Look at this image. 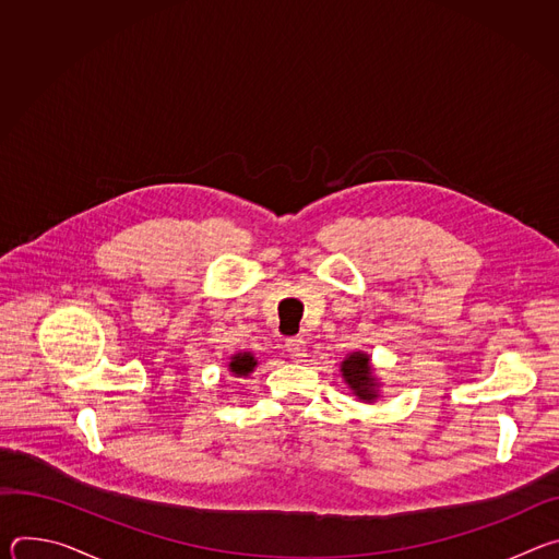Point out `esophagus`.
Returning a JSON list of instances; mask_svg holds the SVG:
<instances>
[{
    "mask_svg": "<svg viewBox=\"0 0 559 559\" xmlns=\"http://www.w3.org/2000/svg\"><path fill=\"white\" fill-rule=\"evenodd\" d=\"M285 352L292 356V358H296V360H300V358H305L307 354V347H305V341L300 338V336H292V338H287L285 341Z\"/></svg>",
    "mask_w": 559,
    "mask_h": 559,
    "instance_id": "34e87169",
    "label": "esophagus"
}]
</instances>
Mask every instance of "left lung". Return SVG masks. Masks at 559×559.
Returning <instances> with one entry per match:
<instances>
[{"label": "left lung", "mask_w": 559, "mask_h": 559, "mask_svg": "<svg viewBox=\"0 0 559 559\" xmlns=\"http://www.w3.org/2000/svg\"><path fill=\"white\" fill-rule=\"evenodd\" d=\"M343 378L347 380V384L354 389V393L362 401H373L376 397V380L371 376V367H369V356L354 352L347 356V360L343 362Z\"/></svg>", "instance_id": "left-lung-1"}]
</instances>
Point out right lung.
Here are the masks:
<instances>
[{"label": "right lung", "mask_w": 559, "mask_h": 559, "mask_svg": "<svg viewBox=\"0 0 559 559\" xmlns=\"http://www.w3.org/2000/svg\"><path fill=\"white\" fill-rule=\"evenodd\" d=\"M254 365H257V360L252 354H236L229 362V371L236 376H248L254 369Z\"/></svg>", "instance_id": "1"}]
</instances>
